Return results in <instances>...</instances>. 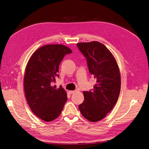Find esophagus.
Here are the masks:
<instances>
[{"label": "esophagus", "instance_id": "esophagus-1", "mask_svg": "<svg viewBox=\"0 0 149 149\" xmlns=\"http://www.w3.org/2000/svg\"><path fill=\"white\" fill-rule=\"evenodd\" d=\"M76 91V90H74V91H69V93H70V94H72V93H75Z\"/></svg>", "mask_w": 149, "mask_h": 149}]
</instances>
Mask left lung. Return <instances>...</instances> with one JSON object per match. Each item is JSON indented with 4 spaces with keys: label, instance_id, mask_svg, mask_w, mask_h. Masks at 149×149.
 Masks as SVG:
<instances>
[{
    "label": "left lung",
    "instance_id": "1",
    "mask_svg": "<svg viewBox=\"0 0 149 149\" xmlns=\"http://www.w3.org/2000/svg\"><path fill=\"white\" fill-rule=\"evenodd\" d=\"M86 57L90 74L96 79L92 91H84V101L79 108L84 118L96 122L106 117L117 102L121 88V76L117 61L111 51L97 42L77 43Z\"/></svg>",
    "mask_w": 149,
    "mask_h": 149
}]
</instances>
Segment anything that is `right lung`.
I'll return each mask as SVG.
<instances>
[{
  "mask_svg": "<svg viewBox=\"0 0 149 149\" xmlns=\"http://www.w3.org/2000/svg\"><path fill=\"white\" fill-rule=\"evenodd\" d=\"M71 49L60 44L38 48L27 63L24 77V90L27 103L37 117L45 122L58 118L68 100L62 86L56 88L52 82L58 77L59 65Z\"/></svg>",
  "mask_w": 149,
  "mask_h": 149,
  "instance_id": "1",
  "label": "right lung"
}]
</instances>
